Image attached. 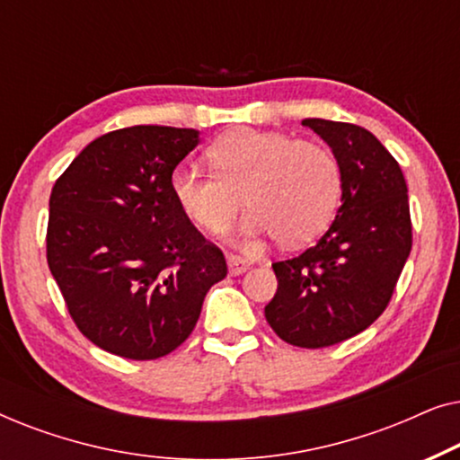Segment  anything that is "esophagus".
<instances>
[{
	"label": "esophagus",
	"mask_w": 460,
	"mask_h": 460,
	"mask_svg": "<svg viewBox=\"0 0 460 460\" xmlns=\"http://www.w3.org/2000/svg\"><path fill=\"white\" fill-rule=\"evenodd\" d=\"M226 263H228V272L232 276H238V274L247 272V270H249V263L238 255H228V257H226Z\"/></svg>",
	"instance_id": "34e87169"
}]
</instances>
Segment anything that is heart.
Here are the masks:
<instances>
[{
    "label": "heart",
    "mask_w": 460,
    "mask_h": 460,
    "mask_svg": "<svg viewBox=\"0 0 460 460\" xmlns=\"http://www.w3.org/2000/svg\"><path fill=\"white\" fill-rule=\"evenodd\" d=\"M213 172L194 165L173 169L172 194L200 230L228 228L238 207H249L241 234H272L285 247L318 236L341 199V167L329 148L297 142L279 131L241 128L219 136L207 150Z\"/></svg>",
    "instance_id": "heart-1"
}]
</instances>
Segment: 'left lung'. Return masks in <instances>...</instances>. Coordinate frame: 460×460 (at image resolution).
<instances>
[{
    "mask_svg": "<svg viewBox=\"0 0 460 460\" xmlns=\"http://www.w3.org/2000/svg\"><path fill=\"white\" fill-rule=\"evenodd\" d=\"M341 167V207L324 236L272 263L279 288L266 320L282 341L329 348L368 329L385 310L411 255L408 188L398 161L360 125L304 119Z\"/></svg>",
    "mask_w": 460,
    "mask_h": 460,
    "instance_id": "1",
    "label": "left lung"
}]
</instances>
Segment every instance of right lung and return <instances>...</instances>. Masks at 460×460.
<instances>
[{
	"label": "right lung",
	"instance_id": "right-lung-1",
	"mask_svg": "<svg viewBox=\"0 0 460 460\" xmlns=\"http://www.w3.org/2000/svg\"><path fill=\"white\" fill-rule=\"evenodd\" d=\"M197 129L136 125L87 144L49 197L48 266L93 345L155 360L190 335L205 295L226 279L222 251L175 203L173 169Z\"/></svg>",
	"mask_w": 460,
	"mask_h": 460
}]
</instances>
